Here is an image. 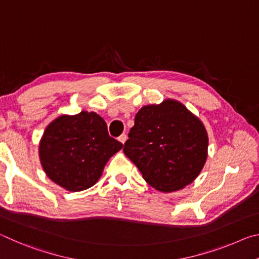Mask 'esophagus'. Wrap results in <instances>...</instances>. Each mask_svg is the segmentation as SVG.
Segmentation results:
<instances>
[{"label": "esophagus", "mask_w": 259, "mask_h": 259, "mask_svg": "<svg viewBox=\"0 0 259 259\" xmlns=\"http://www.w3.org/2000/svg\"><path fill=\"white\" fill-rule=\"evenodd\" d=\"M119 140H120V143L124 144L126 142V135H121L119 137Z\"/></svg>", "instance_id": "34e87169"}]
</instances>
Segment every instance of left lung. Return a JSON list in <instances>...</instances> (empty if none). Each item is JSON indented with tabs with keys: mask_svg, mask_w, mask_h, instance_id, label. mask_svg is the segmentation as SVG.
<instances>
[{
	"mask_svg": "<svg viewBox=\"0 0 259 259\" xmlns=\"http://www.w3.org/2000/svg\"><path fill=\"white\" fill-rule=\"evenodd\" d=\"M208 134L198 116L175 99L143 106L123 152L155 190L170 193L190 185L208 156Z\"/></svg>",
	"mask_w": 259,
	"mask_h": 259,
	"instance_id": "left-lung-1",
	"label": "left lung"
}]
</instances>
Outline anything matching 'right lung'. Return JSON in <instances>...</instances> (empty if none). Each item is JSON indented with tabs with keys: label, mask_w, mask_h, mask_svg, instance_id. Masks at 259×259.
I'll return each mask as SVG.
<instances>
[{
	"label": "right lung",
	"mask_w": 259,
	"mask_h": 259,
	"mask_svg": "<svg viewBox=\"0 0 259 259\" xmlns=\"http://www.w3.org/2000/svg\"><path fill=\"white\" fill-rule=\"evenodd\" d=\"M123 145L109 137L107 124L95 112L63 114L43 133L38 156L48 177L69 192L94 186L105 164Z\"/></svg>",
	"instance_id": "add662e5"
}]
</instances>
